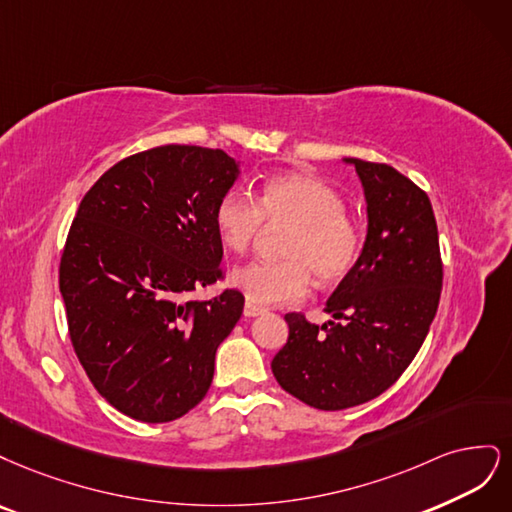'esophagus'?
<instances>
[{
  "mask_svg": "<svg viewBox=\"0 0 512 512\" xmlns=\"http://www.w3.org/2000/svg\"><path fill=\"white\" fill-rule=\"evenodd\" d=\"M263 312V308H259V306H255V304H251V302H246L244 304V317H259Z\"/></svg>",
  "mask_w": 512,
  "mask_h": 512,
  "instance_id": "esophagus-1",
  "label": "esophagus"
}]
</instances>
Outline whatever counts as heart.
Segmentation results:
<instances>
[{"label":"heart","mask_w":512,"mask_h":512,"mask_svg":"<svg viewBox=\"0 0 512 512\" xmlns=\"http://www.w3.org/2000/svg\"><path fill=\"white\" fill-rule=\"evenodd\" d=\"M263 221L293 227L283 246L287 261H251L232 272V285L251 304L298 302L310 289V272L321 285L351 274L361 253L359 223L344 210L336 189L306 174H278L259 191V204L240 189L227 191L214 208V225L225 249L244 253Z\"/></svg>","instance_id":"1"}]
</instances>
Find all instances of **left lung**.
<instances>
[{"label":"left lung","instance_id":"left-lung-1","mask_svg":"<svg viewBox=\"0 0 512 512\" xmlns=\"http://www.w3.org/2000/svg\"><path fill=\"white\" fill-rule=\"evenodd\" d=\"M366 197L368 234L351 274L325 304L338 321L289 312L287 344L272 359L278 385L319 410L359 406L387 391L419 353L442 289L430 197L387 163L342 159Z\"/></svg>","mask_w":512,"mask_h":512}]
</instances>
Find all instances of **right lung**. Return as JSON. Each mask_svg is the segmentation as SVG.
<instances>
[{
	"label": "right lung",
	"mask_w": 512,
	"mask_h": 512,
	"mask_svg": "<svg viewBox=\"0 0 512 512\" xmlns=\"http://www.w3.org/2000/svg\"><path fill=\"white\" fill-rule=\"evenodd\" d=\"M238 176L221 148L157 146L112 166L78 206L59 268L70 338L93 387L131 419L174 421L210 389L244 295L191 293L221 278L214 208Z\"/></svg>",
	"instance_id": "add662e5"
}]
</instances>
